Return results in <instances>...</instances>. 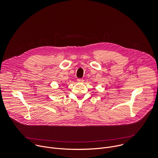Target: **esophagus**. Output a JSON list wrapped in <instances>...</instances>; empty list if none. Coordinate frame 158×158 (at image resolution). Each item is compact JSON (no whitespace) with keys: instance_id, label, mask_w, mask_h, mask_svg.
Returning a JSON list of instances; mask_svg holds the SVG:
<instances>
[{"instance_id":"esophagus-1","label":"esophagus","mask_w":158,"mask_h":158,"mask_svg":"<svg viewBox=\"0 0 158 158\" xmlns=\"http://www.w3.org/2000/svg\"><path fill=\"white\" fill-rule=\"evenodd\" d=\"M77 81L78 82H84V79H81V78L77 79Z\"/></svg>"}]
</instances>
